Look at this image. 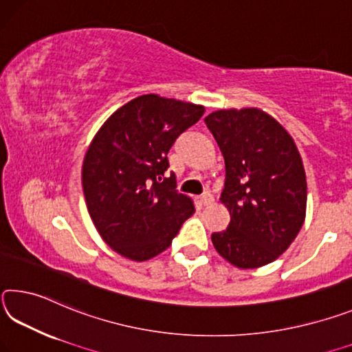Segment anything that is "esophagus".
<instances>
[{
  "mask_svg": "<svg viewBox=\"0 0 352 352\" xmlns=\"http://www.w3.org/2000/svg\"><path fill=\"white\" fill-rule=\"evenodd\" d=\"M201 203H203L204 206L212 204V203H214V195H212L209 190H207V192H204L203 195H201Z\"/></svg>",
  "mask_w": 352,
  "mask_h": 352,
  "instance_id": "1",
  "label": "esophagus"
}]
</instances>
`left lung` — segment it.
<instances>
[{
  "mask_svg": "<svg viewBox=\"0 0 352 352\" xmlns=\"http://www.w3.org/2000/svg\"><path fill=\"white\" fill-rule=\"evenodd\" d=\"M226 164L221 203L229 226L212 234L218 254L239 268L276 261L306 218L307 182L298 148L261 109H228L206 117Z\"/></svg>",
  "mask_w": 352,
  "mask_h": 352,
  "instance_id": "obj_1",
  "label": "left lung"
}]
</instances>
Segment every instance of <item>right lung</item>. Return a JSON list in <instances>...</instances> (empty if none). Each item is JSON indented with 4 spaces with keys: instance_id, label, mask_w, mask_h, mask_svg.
<instances>
[{
    "instance_id": "right-lung-1",
    "label": "right lung",
    "mask_w": 352,
    "mask_h": 352,
    "mask_svg": "<svg viewBox=\"0 0 352 352\" xmlns=\"http://www.w3.org/2000/svg\"><path fill=\"white\" fill-rule=\"evenodd\" d=\"M203 113L192 102L143 95L96 132L84 157V197L96 230L118 254L135 262L160 254L193 215L175 173H165L173 143Z\"/></svg>"
}]
</instances>
